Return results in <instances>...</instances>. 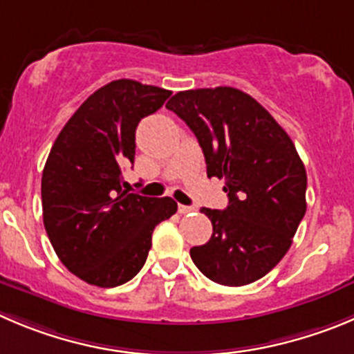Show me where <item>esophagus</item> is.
<instances>
[{
	"mask_svg": "<svg viewBox=\"0 0 354 354\" xmlns=\"http://www.w3.org/2000/svg\"><path fill=\"white\" fill-rule=\"evenodd\" d=\"M194 211H196V207H192V206H183V204H180V206H178V213L180 214H188V213H194Z\"/></svg>",
	"mask_w": 354,
	"mask_h": 354,
	"instance_id": "esophagus-1",
	"label": "esophagus"
}]
</instances>
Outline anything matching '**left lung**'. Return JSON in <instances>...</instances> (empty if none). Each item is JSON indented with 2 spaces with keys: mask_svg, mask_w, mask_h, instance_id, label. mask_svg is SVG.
<instances>
[{
  "mask_svg": "<svg viewBox=\"0 0 354 354\" xmlns=\"http://www.w3.org/2000/svg\"><path fill=\"white\" fill-rule=\"evenodd\" d=\"M196 134L207 176L225 180L229 206L203 207L213 236L190 250L211 281L243 286L279 263L306 214L307 174L295 145L272 115L234 87L196 88L167 101Z\"/></svg>",
  "mask_w": 354,
  "mask_h": 354,
  "instance_id": "obj_1",
  "label": "left lung"
}]
</instances>
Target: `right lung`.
Here are the masks:
<instances>
[{"label":"right lung","instance_id":"1","mask_svg":"<svg viewBox=\"0 0 354 354\" xmlns=\"http://www.w3.org/2000/svg\"><path fill=\"white\" fill-rule=\"evenodd\" d=\"M171 91L136 80L97 88L59 132L41 176L43 223L59 260L85 283L113 288L147 262L151 234L173 216L171 197L122 188V166L134 162L136 127Z\"/></svg>","mask_w":354,"mask_h":354}]
</instances>
